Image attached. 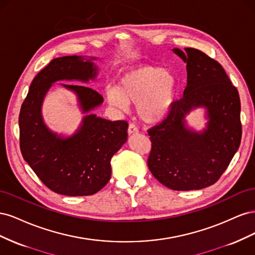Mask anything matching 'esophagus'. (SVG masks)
I'll use <instances>...</instances> for the list:
<instances>
[{
  "label": "esophagus",
  "mask_w": 255,
  "mask_h": 255,
  "mask_svg": "<svg viewBox=\"0 0 255 255\" xmlns=\"http://www.w3.org/2000/svg\"><path fill=\"white\" fill-rule=\"evenodd\" d=\"M128 133L129 135L137 134L138 133V128L135 125H133V123H130V125L128 126Z\"/></svg>",
  "instance_id": "obj_1"
}]
</instances>
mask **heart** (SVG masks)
Masks as SVG:
<instances>
[{"mask_svg":"<svg viewBox=\"0 0 255 255\" xmlns=\"http://www.w3.org/2000/svg\"><path fill=\"white\" fill-rule=\"evenodd\" d=\"M175 76L164 68L139 65L121 75L119 86L106 90L109 103L126 110L128 103L137 104V113L145 122H158L167 117L174 102Z\"/></svg>","mask_w":255,"mask_h":255,"instance_id":"obj_1","label":"heart"}]
</instances>
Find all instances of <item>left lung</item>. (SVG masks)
<instances>
[{"label": "left lung", "mask_w": 255, "mask_h": 255, "mask_svg": "<svg viewBox=\"0 0 255 255\" xmlns=\"http://www.w3.org/2000/svg\"><path fill=\"white\" fill-rule=\"evenodd\" d=\"M172 51L186 64L187 86L167 118L148 130V167L168 188L202 189L219 180L241 144V100L218 61L197 49ZM200 107L208 122L197 132L188 128L186 116Z\"/></svg>", "instance_id": "obj_1"}]
</instances>
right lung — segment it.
Here are the masks:
<instances>
[{
    "label": "right lung",
    "mask_w": 255,
    "mask_h": 255,
    "mask_svg": "<svg viewBox=\"0 0 255 255\" xmlns=\"http://www.w3.org/2000/svg\"><path fill=\"white\" fill-rule=\"evenodd\" d=\"M96 57L64 56L53 59L29 86L19 115L20 149L24 160L41 182L56 194L90 196L109 183L111 159L128 140L127 121H110L91 114L103 103L102 96L90 87L60 84L74 92L82 113L81 126L71 136L54 133L45 125L41 107L54 83H88L98 75Z\"/></svg>",
    "instance_id": "add662e5"
}]
</instances>
